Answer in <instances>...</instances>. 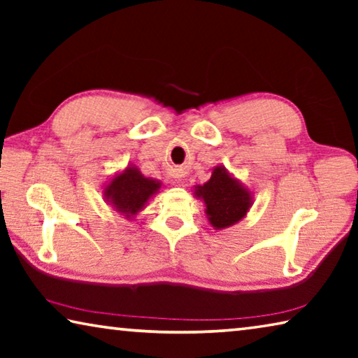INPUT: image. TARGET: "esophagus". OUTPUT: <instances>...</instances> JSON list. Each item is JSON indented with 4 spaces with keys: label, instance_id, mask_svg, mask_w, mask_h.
Returning <instances> with one entry per match:
<instances>
[{
    "label": "esophagus",
    "instance_id": "34e87169",
    "mask_svg": "<svg viewBox=\"0 0 358 358\" xmlns=\"http://www.w3.org/2000/svg\"><path fill=\"white\" fill-rule=\"evenodd\" d=\"M172 178H173L175 183H181V181H183V178H185V172L181 171V169H175V171L172 172Z\"/></svg>",
    "mask_w": 358,
    "mask_h": 358
}]
</instances>
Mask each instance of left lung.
<instances>
[{"label": "left lung", "mask_w": 358, "mask_h": 358, "mask_svg": "<svg viewBox=\"0 0 358 358\" xmlns=\"http://www.w3.org/2000/svg\"><path fill=\"white\" fill-rule=\"evenodd\" d=\"M194 197L205 205L210 226L216 230L240 222L252 207V192L224 166H216L203 185L194 186Z\"/></svg>", "instance_id": "left-lung-1"}]
</instances>
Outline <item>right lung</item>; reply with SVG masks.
<instances>
[{"mask_svg":"<svg viewBox=\"0 0 358 358\" xmlns=\"http://www.w3.org/2000/svg\"><path fill=\"white\" fill-rule=\"evenodd\" d=\"M159 180L145 177L141 169L128 164L117 172L102 187L104 201L126 220H134L137 213L145 208L150 199L161 191Z\"/></svg>","mask_w":358,"mask_h":358,"instance_id":"add662e5","label":"right lung"}]
</instances>
